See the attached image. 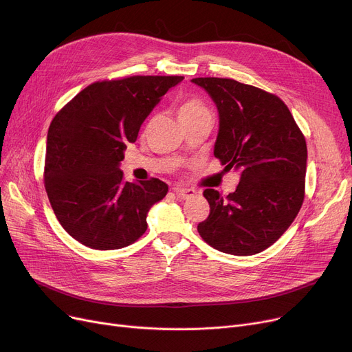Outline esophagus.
I'll return each instance as SVG.
<instances>
[{
    "mask_svg": "<svg viewBox=\"0 0 352 352\" xmlns=\"http://www.w3.org/2000/svg\"><path fill=\"white\" fill-rule=\"evenodd\" d=\"M173 192L179 199H183V200H188L197 196V192L195 188H187V187H175Z\"/></svg>",
    "mask_w": 352,
    "mask_h": 352,
    "instance_id": "esophagus-1",
    "label": "esophagus"
}]
</instances>
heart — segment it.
I'll return each mask as SVG.
<instances>
[{
    "label": "heart",
    "instance_id": "b5f03b06",
    "mask_svg": "<svg viewBox=\"0 0 352 352\" xmlns=\"http://www.w3.org/2000/svg\"><path fill=\"white\" fill-rule=\"evenodd\" d=\"M206 114H210L208 108L197 98H188V100L183 101L177 110V116H179L180 121L197 118V117H201Z\"/></svg>",
    "mask_w": 352,
    "mask_h": 352
}]
</instances>
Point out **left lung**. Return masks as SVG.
Returning a JSON list of instances; mask_svg holds the SVG:
<instances>
[{
    "label": "left lung",
    "mask_w": 352,
    "mask_h": 352,
    "mask_svg": "<svg viewBox=\"0 0 352 352\" xmlns=\"http://www.w3.org/2000/svg\"><path fill=\"white\" fill-rule=\"evenodd\" d=\"M219 111L214 156L239 172L235 192L203 196L210 215L197 226L212 248L230 255L259 254L289 228L305 199L307 146L289 108L276 96L232 78L197 77Z\"/></svg>",
    "instance_id": "obj_1"
}]
</instances>
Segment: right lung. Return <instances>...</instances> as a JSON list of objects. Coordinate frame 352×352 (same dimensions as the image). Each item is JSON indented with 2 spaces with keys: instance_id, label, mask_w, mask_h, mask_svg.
Wrapping results in <instances>:
<instances>
[{
  "instance_id": "obj_1",
  "label": "right lung",
  "mask_w": 352,
  "mask_h": 352,
  "mask_svg": "<svg viewBox=\"0 0 352 352\" xmlns=\"http://www.w3.org/2000/svg\"><path fill=\"white\" fill-rule=\"evenodd\" d=\"M183 76H132L97 82L53 118L46 138L45 188L56 219L80 244L128 247L148 228L146 215L168 193L159 179L125 182L128 142Z\"/></svg>"
}]
</instances>
